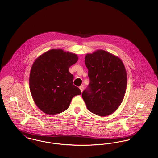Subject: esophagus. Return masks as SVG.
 I'll return each instance as SVG.
<instances>
[{"mask_svg":"<svg viewBox=\"0 0 158 158\" xmlns=\"http://www.w3.org/2000/svg\"><path fill=\"white\" fill-rule=\"evenodd\" d=\"M79 88H80V89L81 91V92H83V90H84V86H83V85H81Z\"/></svg>","mask_w":158,"mask_h":158,"instance_id":"34e87169","label":"esophagus"}]
</instances>
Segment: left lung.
<instances>
[{
	"mask_svg": "<svg viewBox=\"0 0 158 158\" xmlns=\"http://www.w3.org/2000/svg\"><path fill=\"white\" fill-rule=\"evenodd\" d=\"M84 61L90 78L89 88L82 93L86 106L98 116L111 115L121 105L126 91L124 63L117 56L102 49L87 53Z\"/></svg>",
	"mask_w": 158,
	"mask_h": 158,
	"instance_id": "8db88e82",
	"label": "left lung"
}]
</instances>
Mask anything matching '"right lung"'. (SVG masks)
I'll use <instances>...</instances> for the list:
<instances>
[{
	"instance_id": "1",
	"label": "right lung",
	"mask_w": 158,
	"mask_h": 158,
	"mask_svg": "<svg viewBox=\"0 0 158 158\" xmlns=\"http://www.w3.org/2000/svg\"><path fill=\"white\" fill-rule=\"evenodd\" d=\"M78 59L75 53L59 49L46 52L34 62L30 90L35 104L44 113L55 115L66 110L72 99L81 94L68 70Z\"/></svg>"
}]
</instances>
